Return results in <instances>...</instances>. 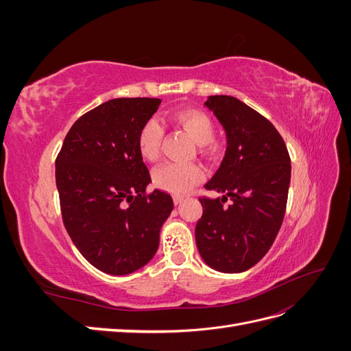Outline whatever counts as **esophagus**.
I'll list each match as a JSON object with an SVG mask.
<instances>
[{
    "label": "esophagus",
    "instance_id": "34e87169",
    "mask_svg": "<svg viewBox=\"0 0 351 351\" xmlns=\"http://www.w3.org/2000/svg\"><path fill=\"white\" fill-rule=\"evenodd\" d=\"M183 200H184V197H182V196H174V204L176 205H180Z\"/></svg>",
    "mask_w": 351,
    "mask_h": 351
}]
</instances>
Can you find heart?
I'll list each match as a JSON object with an SVG mask.
<instances>
[{
    "mask_svg": "<svg viewBox=\"0 0 351 351\" xmlns=\"http://www.w3.org/2000/svg\"><path fill=\"white\" fill-rule=\"evenodd\" d=\"M169 121L178 129L184 130L195 143L205 146V152L208 155L214 152L212 141H214L215 127L206 112L196 108L177 110L169 115ZM162 139V125L154 119L145 121L137 133V152L145 161H156L161 154ZM202 178H204V169L196 164L169 162L159 167L154 173V184L167 193L183 196L187 195Z\"/></svg>",
    "mask_w": 351,
    "mask_h": 351,
    "instance_id": "obj_1",
    "label": "heart"
}]
</instances>
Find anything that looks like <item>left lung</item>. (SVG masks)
<instances>
[{
    "mask_svg": "<svg viewBox=\"0 0 351 351\" xmlns=\"http://www.w3.org/2000/svg\"><path fill=\"white\" fill-rule=\"evenodd\" d=\"M227 134V151L206 190L222 197H200L204 214L195 237L202 259L219 272L250 269L281 228L291 178L290 155L269 120L228 95L205 102ZM230 198V206H224Z\"/></svg>",
    "mask_w": 351,
    "mask_h": 351,
    "instance_id": "1",
    "label": "left lung"
}]
</instances>
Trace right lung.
Returning a JSON list of instances; mask_svg holds the SVG:
<instances>
[{"label": "right lung", "instance_id": "1", "mask_svg": "<svg viewBox=\"0 0 351 351\" xmlns=\"http://www.w3.org/2000/svg\"><path fill=\"white\" fill-rule=\"evenodd\" d=\"M159 104L117 98L98 105L71 125L56 159L62 222L82 256L102 272L145 267L174 208L162 190L146 193L151 176L136 145Z\"/></svg>", "mask_w": 351, "mask_h": 351}]
</instances>
